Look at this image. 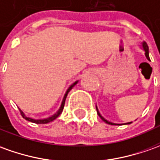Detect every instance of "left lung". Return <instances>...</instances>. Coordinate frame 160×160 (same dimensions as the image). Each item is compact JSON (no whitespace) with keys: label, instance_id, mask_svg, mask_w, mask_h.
Wrapping results in <instances>:
<instances>
[{"label":"left lung","instance_id":"left-lung-1","mask_svg":"<svg viewBox=\"0 0 160 160\" xmlns=\"http://www.w3.org/2000/svg\"><path fill=\"white\" fill-rule=\"evenodd\" d=\"M141 48L145 51V57L147 58V60H149L150 61V57H149V48H148V45L146 44V42H142V44H141ZM96 109H97V112H98V116L101 118V119L103 120V122H105L106 124H112V125H120V124H116V123H112V122H110V121H108V120H106L104 118H103V116L100 114V112H99L98 109V106L96 105ZM132 122H129V123H125V124H131Z\"/></svg>","mask_w":160,"mask_h":160}]
</instances>
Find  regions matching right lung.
I'll list each match as a JSON object with an SVG mask.
<instances>
[{
    "instance_id": "right-lung-1",
    "label": "right lung",
    "mask_w": 160,
    "mask_h": 160,
    "mask_svg": "<svg viewBox=\"0 0 160 160\" xmlns=\"http://www.w3.org/2000/svg\"><path fill=\"white\" fill-rule=\"evenodd\" d=\"M78 82V81H76V82H74L68 88V90L66 91L65 94H64V96H63V98H62V103L61 105H60V107H59V109H58V111H57L56 113H54L52 116H50V117H48V118H40V119H36V118H29V117H27V116L24 114V112L20 109V112H21V113H22V116L23 118H25L26 120H28V121H29V122H32V123H36V124H48V123H49V122H51V121H53V120H55L56 118H57L58 116L61 114L62 112V111H63V107H64V103H65V100H66V98H67V95H68V93L69 92V91L73 88L77 83Z\"/></svg>"
}]
</instances>
